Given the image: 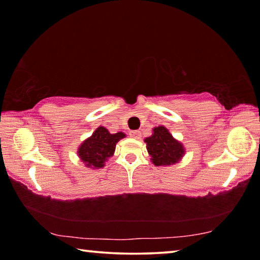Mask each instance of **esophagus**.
Masks as SVG:
<instances>
[{
    "label": "esophagus",
    "instance_id": "34e87169",
    "mask_svg": "<svg viewBox=\"0 0 260 260\" xmlns=\"http://www.w3.org/2000/svg\"><path fill=\"white\" fill-rule=\"evenodd\" d=\"M129 135H131V138H133V139H136V140H139V139H141V133L139 131H132L131 133H129Z\"/></svg>",
    "mask_w": 260,
    "mask_h": 260
}]
</instances>
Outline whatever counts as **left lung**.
I'll return each mask as SVG.
<instances>
[{
    "instance_id": "8db88e82",
    "label": "left lung",
    "mask_w": 260,
    "mask_h": 260,
    "mask_svg": "<svg viewBox=\"0 0 260 260\" xmlns=\"http://www.w3.org/2000/svg\"><path fill=\"white\" fill-rule=\"evenodd\" d=\"M150 160L156 166L174 165L182 159L186 153L183 144L173 138L165 126L152 129V134L144 139Z\"/></svg>"
}]
</instances>
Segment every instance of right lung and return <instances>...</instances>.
Wrapping results in <instances>:
<instances>
[{
    "instance_id": "add662e5",
    "label": "right lung",
    "mask_w": 260,
    "mask_h": 260,
    "mask_svg": "<svg viewBox=\"0 0 260 260\" xmlns=\"http://www.w3.org/2000/svg\"><path fill=\"white\" fill-rule=\"evenodd\" d=\"M126 136L122 132L111 134L103 126L98 127L89 138L78 148V157L86 167L93 170L102 169L110 157L113 156L118 141Z\"/></svg>"
}]
</instances>
